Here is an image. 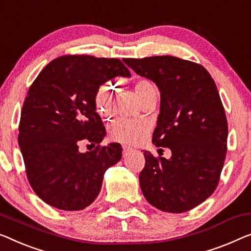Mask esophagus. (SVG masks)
Listing matches in <instances>:
<instances>
[{"mask_svg":"<svg viewBox=\"0 0 251 251\" xmlns=\"http://www.w3.org/2000/svg\"><path fill=\"white\" fill-rule=\"evenodd\" d=\"M134 150L132 149V148H128V147H126V145H124V147H123V155L124 156H126V155H128L130 152H133Z\"/></svg>","mask_w":251,"mask_h":251,"instance_id":"esophagus-1","label":"esophagus"}]
</instances>
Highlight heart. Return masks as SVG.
Returning a JSON list of instances; mask_svg holds the SVG:
<instances>
[{"label": "heart", "instance_id": "b5f03b06", "mask_svg": "<svg viewBox=\"0 0 251 251\" xmlns=\"http://www.w3.org/2000/svg\"><path fill=\"white\" fill-rule=\"evenodd\" d=\"M134 91L142 103L151 98H156L158 90L151 80L140 77L134 82ZM96 109L98 113L108 117L113 111V88L101 84L95 96ZM150 129L149 123L137 119H117L110 127L111 138L124 144H138L144 141Z\"/></svg>", "mask_w": 251, "mask_h": 251}]
</instances>
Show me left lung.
Listing matches in <instances>:
<instances>
[{"label": "left lung", "mask_w": 251, "mask_h": 251, "mask_svg": "<svg viewBox=\"0 0 251 251\" xmlns=\"http://www.w3.org/2000/svg\"><path fill=\"white\" fill-rule=\"evenodd\" d=\"M123 61L158 85L161 103L152 142L173 154L144 152L142 193L160 211H189L214 193L226 155L227 122L215 82L204 66L175 56Z\"/></svg>", "instance_id": "left-lung-1"}]
</instances>
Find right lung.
I'll return each instance as SVG.
<instances>
[{
	"instance_id": "add662e5",
	"label": "right lung",
	"mask_w": 251,
	"mask_h": 251,
	"mask_svg": "<svg viewBox=\"0 0 251 251\" xmlns=\"http://www.w3.org/2000/svg\"><path fill=\"white\" fill-rule=\"evenodd\" d=\"M115 76H130L121 59L65 55L45 66L29 88L18 142L30 186L50 206H89L106 170L122 159L119 143L100 145L106 129L95 104L97 90ZM82 140L97 147L81 153Z\"/></svg>"
}]
</instances>
